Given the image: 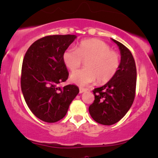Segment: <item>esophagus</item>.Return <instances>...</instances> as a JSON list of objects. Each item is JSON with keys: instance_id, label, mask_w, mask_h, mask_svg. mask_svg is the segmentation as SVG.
<instances>
[{"instance_id": "esophagus-1", "label": "esophagus", "mask_w": 158, "mask_h": 158, "mask_svg": "<svg viewBox=\"0 0 158 158\" xmlns=\"http://www.w3.org/2000/svg\"><path fill=\"white\" fill-rule=\"evenodd\" d=\"M85 91H87L86 89H84V88H80V89H79V94H82V93L85 92Z\"/></svg>"}]
</instances>
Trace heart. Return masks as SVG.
Listing matches in <instances>:
<instances>
[{
	"label": "heart",
	"mask_w": 158,
	"mask_h": 158,
	"mask_svg": "<svg viewBox=\"0 0 158 158\" xmlns=\"http://www.w3.org/2000/svg\"><path fill=\"white\" fill-rule=\"evenodd\" d=\"M62 60L71 71H76L86 61V68L73 72L71 76V80L80 86H87L96 79L100 84L108 82L115 77L121 63L116 51L98 39L85 40L79 43L77 48H68Z\"/></svg>",
	"instance_id": "1"
}]
</instances>
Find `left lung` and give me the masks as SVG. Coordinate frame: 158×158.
<instances>
[{
	"label": "left lung",
	"mask_w": 158,
	"mask_h": 158,
	"mask_svg": "<svg viewBox=\"0 0 158 158\" xmlns=\"http://www.w3.org/2000/svg\"><path fill=\"white\" fill-rule=\"evenodd\" d=\"M112 40L120 50V67L107 84L94 89L95 100L89 107L93 119L103 125H112L120 121L130 109L135 96L137 71L133 56L122 43Z\"/></svg>",
	"instance_id": "obj_1"
}]
</instances>
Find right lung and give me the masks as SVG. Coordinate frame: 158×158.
I'll list each match as a JSON object with an SVG mask.
<instances>
[{
    "instance_id": "add662e5",
    "label": "right lung",
    "mask_w": 158,
    "mask_h": 158,
    "mask_svg": "<svg viewBox=\"0 0 158 158\" xmlns=\"http://www.w3.org/2000/svg\"><path fill=\"white\" fill-rule=\"evenodd\" d=\"M77 37L50 35L28 48L23 61L21 90L28 108L40 120L54 123L63 118L79 90L74 85L60 87L68 78L62 56Z\"/></svg>"
}]
</instances>
